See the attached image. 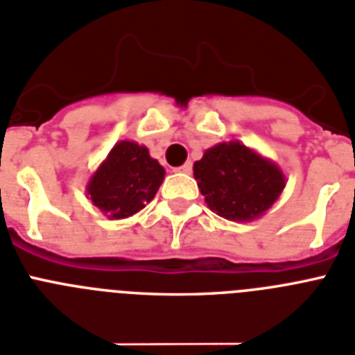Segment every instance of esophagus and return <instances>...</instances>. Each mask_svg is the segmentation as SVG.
I'll use <instances>...</instances> for the list:
<instances>
[{
	"label": "esophagus",
	"mask_w": 355,
	"mask_h": 355,
	"mask_svg": "<svg viewBox=\"0 0 355 355\" xmlns=\"http://www.w3.org/2000/svg\"><path fill=\"white\" fill-rule=\"evenodd\" d=\"M191 162H186V164H182V166H180V168H177V171H180V173H191Z\"/></svg>",
	"instance_id": "1"
}]
</instances>
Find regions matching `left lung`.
<instances>
[{"label":"left lung","mask_w":355,"mask_h":355,"mask_svg":"<svg viewBox=\"0 0 355 355\" xmlns=\"http://www.w3.org/2000/svg\"><path fill=\"white\" fill-rule=\"evenodd\" d=\"M193 175L207 207L233 223H252L277 202L286 177L277 164L239 140L206 149Z\"/></svg>","instance_id":"left-lung-1"}]
</instances>
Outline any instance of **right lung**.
Here are the masks:
<instances>
[{
  "label": "right lung",
  "instance_id": "1",
  "mask_svg": "<svg viewBox=\"0 0 355 355\" xmlns=\"http://www.w3.org/2000/svg\"><path fill=\"white\" fill-rule=\"evenodd\" d=\"M166 169L146 146L120 140L85 184L87 198L109 220L128 218L157 195Z\"/></svg>",
  "mask_w": 355,
  "mask_h": 355
}]
</instances>
